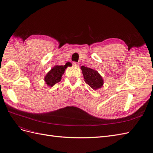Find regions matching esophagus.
<instances>
[{
    "label": "esophagus",
    "instance_id": "34e87169",
    "mask_svg": "<svg viewBox=\"0 0 153 153\" xmlns=\"http://www.w3.org/2000/svg\"><path fill=\"white\" fill-rule=\"evenodd\" d=\"M73 66H75V67H78V66H79V64H78L77 62H74L73 63Z\"/></svg>",
    "mask_w": 153,
    "mask_h": 153
}]
</instances>
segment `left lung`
<instances>
[{
  "label": "left lung",
  "mask_w": 153,
  "mask_h": 153,
  "mask_svg": "<svg viewBox=\"0 0 153 153\" xmlns=\"http://www.w3.org/2000/svg\"><path fill=\"white\" fill-rule=\"evenodd\" d=\"M84 75L85 82L92 89L98 90L103 85L104 81L100 74L94 69L87 68L84 66L80 67Z\"/></svg>",
  "instance_id": "1"
}]
</instances>
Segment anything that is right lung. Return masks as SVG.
<instances>
[{
	"instance_id": "obj_1",
	"label": "right lung",
	"mask_w": 153,
	"mask_h": 153,
	"mask_svg": "<svg viewBox=\"0 0 153 153\" xmlns=\"http://www.w3.org/2000/svg\"><path fill=\"white\" fill-rule=\"evenodd\" d=\"M66 65L59 66L56 65L53 67L47 73V75L44 78V81L45 84L49 87H53L55 84L60 82L62 79V75L66 69Z\"/></svg>"
}]
</instances>
